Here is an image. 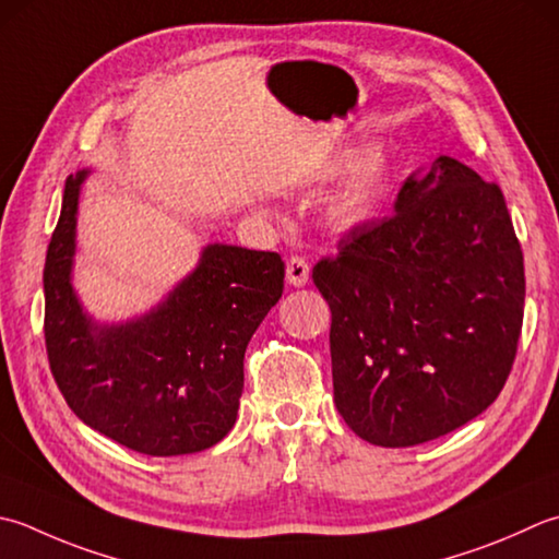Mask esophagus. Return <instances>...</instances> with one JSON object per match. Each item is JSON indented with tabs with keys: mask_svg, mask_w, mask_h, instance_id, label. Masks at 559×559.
<instances>
[{
	"mask_svg": "<svg viewBox=\"0 0 559 559\" xmlns=\"http://www.w3.org/2000/svg\"><path fill=\"white\" fill-rule=\"evenodd\" d=\"M286 278L290 286H305L310 278V264L305 261L302 257H290L288 264H286Z\"/></svg>",
	"mask_w": 559,
	"mask_h": 559,
	"instance_id": "esophagus-1",
	"label": "esophagus"
}]
</instances>
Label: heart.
<instances>
[{
	"label": "heart",
	"mask_w": 559,
	"mask_h": 559,
	"mask_svg": "<svg viewBox=\"0 0 559 559\" xmlns=\"http://www.w3.org/2000/svg\"><path fill=\"white\" fill-rule=\"evenodd\" d=\"M352 155L342 159V167L348 164ZM392 179V157L390 152L378 145L358 162L342 189L336 191L332 201V215L342 225H356L368 221L378 211V205L385 199Z\"/></svg>",
	"instance_id": "heart-1"
}]
</instances>
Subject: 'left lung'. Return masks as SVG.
<instances>
[{
	"label": "left lung",
	"mask_w": 559,
	"mask_h": 559,
	"mask_svg": "<svg viewBox=\"0 0 559 559\" xmlns=\"http://www.w3.org/2000/svg\"><path fill=\"white\" fill-rule=\"evenodd\" d=\"M395 215L312 269L332 310L334 402L360 439L407 448L475 419L516 358L526 276L495 181L439 157L404 179Z\"/></svg>",
	"instance_id": "obj_1"
}]
</instances>
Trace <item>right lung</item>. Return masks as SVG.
<instances>
[{
    "label": "right lung",
    "instance_id": "add662e5",
    "mask_svg": "<svg viewBox=\"0 0 559 559\" xmlns=\"http://www.w3.org/2000/svg\"><path fill=\"white\" fill-rule=\"evenodd\" d=\"M84 177L64 181L43 269L50 373L76 417L130 451H205L235 426L247 344L281 298L286 264L276 251L213 245L155 312L96 326L70 286Z\"/></svg>",
    "mask_w": 559,
    "mask_h": 559
}]
</instances>
